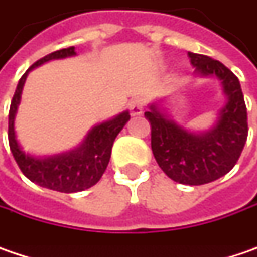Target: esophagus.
<instances>
[{
	"label": "esophagus",
	"instance_id": "1",
	"mask_svg": "<svg viewBox=\"0 0 257 257\" xmlns=\"http://www.w3.org/2000/svg\"><path fill=\"white\" fill-rule=\"evenodd\" d=\"M145 99L143 98H133L130 103H128V108H130V112L132 115H140L143 112V108H145Z\"/></svg>",
	"mask_w": 257,
	"mask_h": 257
}]
</instances>
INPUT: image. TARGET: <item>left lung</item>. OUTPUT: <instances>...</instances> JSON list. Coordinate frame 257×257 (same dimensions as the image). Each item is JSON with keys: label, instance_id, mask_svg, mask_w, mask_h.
Instances as JSON below:
<instances>
[{"label": "left lung", "instance_id": "1", "mask_svg": "<svg viewBox=\"0 0 257 257\" xmlns=\"http://www.w3.org/2000/svg\"><path fill=\"white\" fill-rule=\"evenodd\" d=\"M196 71L218 77L227 96L219 119L211 132L194 135L159 111L145 112L151 122V146L161 170L180 184L200 186L232 170L247 140V108L237 76L218 60L189 52Z\"/></svg>", "mask_w": 257, "mask_h": 257}]
</instances>
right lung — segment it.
Returning <instances> with one entry per match:
<instances>
[{
    "label": "right lung",
    "mask_w": 257,
    "mask_h": 257,
    "mask_svg": "<svg viewBox=\"0 0 257 257\" xmlns=\"http://www.w3.org/2000/svg\"><path fill=\"white\" fill-rule=\"evenodd\" d=\"M74 54H76L74 46H68V48L54 51L45 55L44 58L38 60L35 64L30 65L28 71L19 80L17 89L11 99L9 112L10 149L19 168L30 181L45 189L61 193L82 192L95 186L101 180L111 158V149H112L114 140L122 130V127L125 125V122L130 119V114L125 111L119 114L118 117L93 127L80 148L68 154H63V155L38 159V158L26 155L20 149L16 140V133H14V115L17 111V105L20 103V96H22L23 84L26 82L28 73L32 68L44 64L45 61L71 57Z\"/></svg>",
    "instance_id": "obj_1"
}]
</instances>
